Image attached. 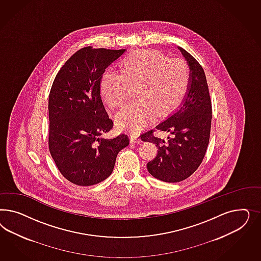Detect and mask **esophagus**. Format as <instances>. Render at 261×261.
Segmentation results:
<instances>
[{"label": "esophagus", "instance_id": "34e87169", "mask_svg": "<svg viewBox=\"0 0 261 261\" xmlns=\"http://www.w3.org/2000/svg\"><path fill=\"white\" fill-rule=\"evenodd\" d=\"M131 142H133V143H139V142H141V139H140L139 135H131Z\"/></svg>", "mask_w": 261, "mask_h": 261}]
</instances>
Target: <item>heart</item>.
Instances as JSON below:
<instances>
[{
  "label": "heart",
  "mask_w": 261,
  "mask_h": 261,
  "mask_svg": "<svg viewBox=\"0 0 261 261\" xmlns=\"http://www.w3.org/2000/svg\"><path fill=\"white\" fill-rule=\"evenodd\" d=\"M190 84V70L180 58H168L158 50L142 49L127 56L119 71L104 72L100 90L111 108H120L137 85V99L119 112L120 126L138 131L154 113L162 116L182 101Z\"/></svg>",
  "instance_id": "obj_1"
}]
</instances>
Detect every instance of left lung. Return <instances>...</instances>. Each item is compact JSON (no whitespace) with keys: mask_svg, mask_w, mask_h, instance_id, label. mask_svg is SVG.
Here are the masks:
<instances>
[{"mask_svg":"<svg viewBox=\"0 0 261 261\" xmlns=\"http://www.w3.org/2000/svg\"><path fill=\"white\" fill-rule=\"evenodd\" d=\"M178 48L190 68L187 93L180 105L156 126L168 134L166 139L155 137L153 130L141 136L142 142L155 143L158 147L156 158L146 166L148 172L167 182H181L201 165L212 125V101L205 71L186 49Z\"/></svg>","mask_w":261,"mask_h":261,"instance_id":"obj_1","label":"left lung"}]
</instances>
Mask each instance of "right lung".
<instances>
[{"label":"right lung","instance_id":"obj_1","mask_svg":"<svg viewBox=\"0 0 261 261\" xmlns=\"http://www.w3.org/2000/svg\"><path fill=\"white\" fill-rule=\"evenodd\" d=\"M126 49L85 47L67 60L48 96V148L56 166L70 182L89 187L110 176L119 151L129 144L120 134L105 138L113 121L100 97L105 69Z\"/></svg>","mask_w":261,"mask_h":261}]
</instances>
